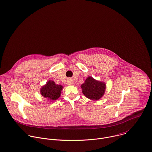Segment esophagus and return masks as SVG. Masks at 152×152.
<instances>
[{"label": "esophagus", "instance_id": "obj_1", "mask_svg": "<svg viewBox=\"0 0 152 152\" xmlns=\"http://www.w3.org/2000/svg\"><path fill=\"white\" fill-rule=\"evenodd\" d=\"M73 81L71 80V79H69V80H68V81H67V85H73Z\"/></svg>", "mask_w": 152, "mask_h": 152}]
</instances>
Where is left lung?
Listing matches in <instances>:
<instances>
[{
	"mask_svg": "<svg viewBox=\"0 0 152 152\" xmlns=\"http://www.w3.org/2000/svg\"><path fill=\"white\" fill-rule=\"evenodd\" d=\"M82 92L84 95L94 101L99 99L104 95L106 85L104 82H99L89 76L81 85Z\"/></svg>",
	"mask_w": 152,
	"mask_h": 152,
	"instance_id": "8db88e82",
	"label": "left lung"
}]
</instances>
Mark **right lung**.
<instances>
[{"label":"right lung","instance_id":"right-lung-1","mask_svg":"<svg viewBox=\"0 0 152 152\" xmlns=\"http://www.w3.org/2000/svg\"><path fill=\"white\" fill-rule=\"evenodd\" d=\"M63 87L61 85H56L53 80H48L40 90V93L42 96L51 101H56L61 94Z\"/></svg>","mask_w":152,"mask_h":152}]
</instances>
